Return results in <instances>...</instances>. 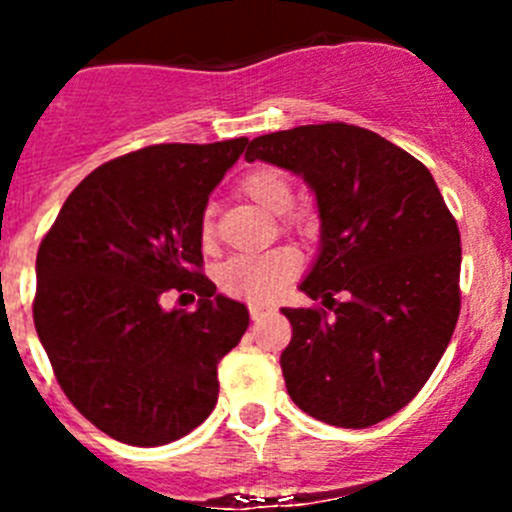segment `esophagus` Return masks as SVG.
Here are the masks:
<instances>
[{
	"label": "esophagus",
	"instance_id": "obj_1",
	"mask_svg": "<svg viewBox=\"0 0 512 512\" xmlns=\"http://www.w3.org/2000/svg\"><path fill=\"white\" fill-rule=\"evenodd\" d=\"M248 312H251L253 320H261L266 315V312H269V307L259 305V302H253V305H248Z\"/></svg>",
	"mask_w": 512,
	"mask_h": 512
}]
</instances>
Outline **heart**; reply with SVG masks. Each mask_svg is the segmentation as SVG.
<instances>
[{
    "label": "heart",
    "instance_id": "1",
    "mask_svg": "<svg viewBox=\"0 0 512 512\" xmlns=\"http://www.w3.org/2000/svg\"><path fill=\"white\" fill-rule=\"evenodd\" d=\"M241 192L271 215H284L295 202V189L287 176L277 169H256L243 176ZM302 223V220H297ZM305 228V225H300ZM202 241H212V217L202 215ZM300 271V256L287 246L271 248L264 253H243L220 266V287L241 300L264 302L279 295L284 284L292 282Z\"/></svg>",
    "mask_w": 512,
    "mask_h": 512
}]
</instances>
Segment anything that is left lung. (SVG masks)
Segmentation results:
<instances>
[{
  "instance_id": "left-lung-1",
  "label": "left lung",
  "mask_w": 512,
  "mask_h": 512,
  "mask_svg": "<svg viewBox=\"0 0 512 512\" xmlns=\"http://www.w3.org/2000/svg\"><path fill=\"white\" fill-rule=\"evenodd\" d=\"M246 161L302 176L318 202L320 248L300 289L331 312L282 307L289 397L338 428L390 418L428 382L459 320V228L431 171L346 122L259 135Z\"/></svg>"
}]
</instances>
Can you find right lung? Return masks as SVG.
Instances as JSON below:
<instances>
[{"instance_id":"right-lung-1","label":"right lung","mask_w":512,"mask_h":512,"mask_svg":"<svg viewBox=\"0 0 512 512\" xmlns=\"http://www.w3.org/2000/svg\"><path fill=\"white\" fill-rule=\"evenodd\" d=\"M248 138L161 143L99 166L40 243L33 318L61 390L99 431L164 446L205 423L248 307L200 274L202 215ZM169 288L198 310L166 311Z\"/></svg>"}]
</instances>
